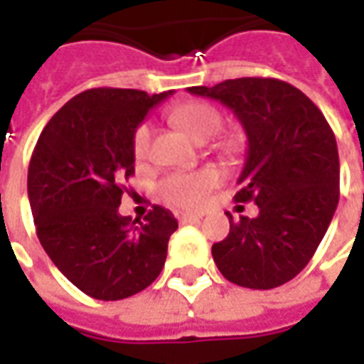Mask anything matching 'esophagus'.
<instances>
[{"mask_svg":"<svg viewBox=\"0 0 364 364\" xmlns=\"http://www.w3.org/2000/svg\"><path fill=\"white\" fill-rule=\"evenodd\" d=\"M175 218L181 222V224H187V222H197L203 218V214L198 213H185V210H179V213H175Z\"/></svg>","mask_w":364,"mask_h":364,"instance_id":"esophagus-1","label":"esophagus"}]
</instances>
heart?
Returning <instances> with one entry per match:
<instances>
[{
	"instance_id": "b5f03b06",
	"label": "heart",
	"mask_w": 364,
	"mask_h": 364,
	"mask_svg": "<svg viewBox=\"0 0 364 364\" xmlns=\"http://www.w3.org/2000/svg\"><path fill=\"white\" fill-rule=\"evenodd\" d=\"M175 124L183 128L195 142H206L222 130V114L213 105L187 103L173 112ZM151 128L150 124H140L132 136V154L136 159H146L150 151ZM236 140L220 142L222 151H234ZM220 183V173L213 167H205L191 173H173L164 179L159 193L169 205L197 206L210 189Z\"/></svg>"
}]
</instances>
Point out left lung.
Here are the masks:
<instances>
[{
  "label": "left lung",
  "mask_w": 364,
  "mask_h": 364,
  "mask_svg": "<svg viewBox=\"0 0 364 364\" xmlns=\"http://www.w3.org/2000/svg\"><path fill=\"white\" fill-rule=\"evenodd\" d=\"M234 111L247 136L236 203H255V218H230L213 245L220 273L245 289L267 290L294 279L312 259L339 203L333 130L300 90L274 77H237L189 87Z\"/></svg>",
  "instance_id": "obj_1"
}]
</instances>
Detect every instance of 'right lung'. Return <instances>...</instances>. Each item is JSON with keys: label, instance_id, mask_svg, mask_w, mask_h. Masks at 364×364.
<instances>
[{"label": "right lung", "instance_id": "1", "mask_svg": "<svg viewBox=\"0 0 364 364\" xmlns=\"http://www.w3.org/2000/svg\"><path fill=\"white\" fill-rule=\"evenodd\" d=\"M171 95L97 87L70 99L44 127L28 164L36 236L60 273L97 300H122L158 279L177 220L154 205L144 222L120 216L134 175L132 136Z\"/></svg>", "mask_w": 364, "mask_h": 364}]
</instances>
